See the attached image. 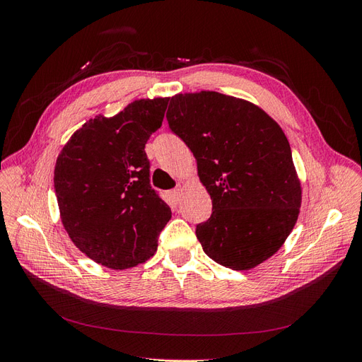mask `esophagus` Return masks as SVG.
<instances>
[{"mask_svg": "<svg viewBox=\"0 0 362 362\" xmlns=\"http://www.w3.org/2000/svg\"><path fill=\"white\" fill-rule=\"evenodd\" d=\"M181 192H182L181 187H177V189H173V190L170 192V198L173 199V202H180V199H181Z\"/></svg>", "mask_w": 362, "mask_h": 362, "instance_id": "1", "label": "esophagus"}]
</instances>
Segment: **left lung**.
Here are the masks:
<instances>
[{
    "instance_id": "8db88e82",
    "label": "left lung",
    "mask_w": 362,
    "mask_h": 362,
    "mask_svg": "<svg viewBox=\"0 0 362 362\" xmlns=\"http://www.w3.org/2000/svg\"><path fill=\"white\" fill-rule=\"evenodd\" d=\"M166 117L211 196L210 218L196 225L204 252L233 270L261 264L290 235L302 202L284 131L255 104L206 90L172 96Z\"/></svg>"
}]
</instances>
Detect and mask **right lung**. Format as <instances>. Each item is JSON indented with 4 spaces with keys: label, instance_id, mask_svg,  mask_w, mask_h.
Returning <instances> with one entry per match:
<instances>
[{
    "label": "right lung",
    "instance_id": "right-lung-1",
    "mask_svg": "<svg viewBox=\"0 0 362 362\" xmlns=\"http://www.w3.org/2000/svg\"><path fill=\"white\" fill-rule=\"evenodd\" d=\"M168 103L169 98L137 100L113 117L96 116L59 154L54 189L62 223L83 254L108 269L148 261L172 217L151 187L145 152Z\"/></svg>",
    "mask_w": 362,
    "mask_h": 362
}]
</instances>
